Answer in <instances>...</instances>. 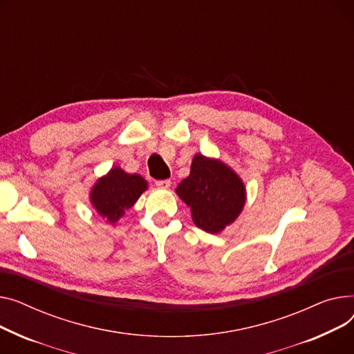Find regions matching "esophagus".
<instances>
[{"label":"esophagus","instance_id":"1","mask_svg":"<svg viewBox=\"0 0 354 354\" xmlns=\"http://www.w3.org/2000/svg\"><path fill=\"white\" fill-rule=\"evenodd\" d=\"M156 185L158 187V189H169V187L171 185V181L170 180H158V181H156Z\"/></svg>","mask_w":354,"mask_h":354}]
</instances>
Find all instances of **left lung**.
<instances>
[{
  "instance_id": "obj_1",
  "label": "left lung",
  "mask_w": 354,
  "mask_h": 354,
  "mask_svg": "<svg viewBox=\"0 0 354 354\" xmlns=\"http://www.w3.org/2000/svg\"><path fill=\"white\" fill-rule=\"evenodd\" d=\"M176 193L192 209L197 227L207 233H220L241 213L245 187L228 165L216 158L196 154L190 176L184 178Z\"/></svg>"
}]
</instances>
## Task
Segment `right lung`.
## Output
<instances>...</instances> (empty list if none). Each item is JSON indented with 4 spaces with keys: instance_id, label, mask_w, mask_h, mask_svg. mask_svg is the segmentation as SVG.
Instances as JSON below:
<instances>
[{
    "instance_id": "right-lung-1",
    "label": "right lung",
    "mask_w": 354,
    "mask_h": 354,
    "mask_svg": "<svg viewBox=\"0 0 354 354\" xmlns=\"http://www.w3.org/2000/svg\"><path fill=\"white\" fill-rule=\"evenodd\" d=\"M145 190L147 181L141 176L129 174L120 167H114L109 174L97 180L90 200L102 218L115 224Z\"/></svg>"
}]
</instances>
